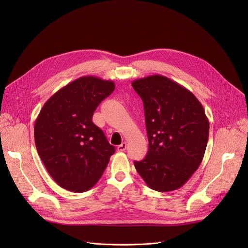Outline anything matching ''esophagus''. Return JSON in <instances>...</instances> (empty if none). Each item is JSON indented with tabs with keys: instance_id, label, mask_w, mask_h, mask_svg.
<instances>
[{
	"instance_id": "esophagus-1",
	"label": "esophagus",
	"mask_w": 248,
	"mask_h": 248,
	"mask_svg": "<svg viewBox=\"0 0 248 248\" xmlns=\"http://www.w3.org/2000/svg\"><path fill=\"white\" fill-rule=\"evenodd\" d=\"M126 150V142H122V144L120 145V146H117V151H120V152H124V151H125Z\"/></svg>"
}]
</instances>
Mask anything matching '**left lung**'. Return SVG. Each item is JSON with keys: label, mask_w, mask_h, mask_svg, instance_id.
Segmentation results:
<instances>
[{"label": "left lung", "mask_w": 248, "mask_h": 248, "mask_svg": "<svg viewBox=\"0 0 248 248\" xmlns=\"http://www.w3.org/2000/svg\"><path fill=\"white\" fill-rule=\"evenodd\" d=\"M132 85L144 102L149 140L136 170L153 190H177L203 160L209 138L205 110L190 90L166 76L140 78Z\"/></svg>", "instance_id": "left-lung-1"}]
</instances>
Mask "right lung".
Instances as JSON below:
<instances>
[{
	"label": "right lung",
	"mask_w": 248,
	"mask_h": 248,
	"mask_svg": "<svg viewBox=\"0 0 248 248\" xmlns=\"http://www.w3.org/2000/svg\"><path fill=\"white\" fill-rule=\"evenodd\" d=\"M115 88L112 81L82 76L52 95L34 126L35 145L56 183L74 193L93 188L115 152L93 123L98 104Z\"/></svg>",
	"instance_id": "right-lung-1"
}]
</instances>
